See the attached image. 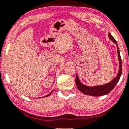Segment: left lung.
Listing matches in <instances>:
<instances>
[{
	"label": "left lung",
	"mask_w": 129,
	"mask_h": 129,
	"mask_svg": "<svg viewBox=\"0 0 129 129\" xmlns=\"http://www.w3.org/2000/svg\"><path fill=\"white\" fill-rule=\"evenodd\" d=\"M108 36L110 39L113 41L114 43H115L117 46V54L118 58H119V72L116 76L111 80L110 82L107 83L106 84H102V85H98L94 86H88L85 84H83L82 82L79 80L78 75L76 74V84L77 87L78 89L80 90L82 93L84 94L89 95L91 96H101L103 95H106L108 94L109 92L113 89V88L115 87L116 84L119 82L120 78L121 72H122V66H121V59L120 57V54L119 49L118 47L117 43L116 42V40L114 39L113 37L110 35V33H109Z\"/></svg>",
	"instance_id": "obj_1"
}]
</instances>
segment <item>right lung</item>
<instances>
[{"label": "right lung", "mask_w": 129, "mask_h": 129, "mask_svg": "<svg viewBox=\"0 0 129 129\" xmlns=\"http://www.w3.org/2000/svg\"><path fill=\"white\" fill-rule=\"evenodd\" d=\"M53 90H52V91H51V92L50 93H49V94H47V95H46V96H44V98H45V97H47V96H49V95H50V94H51V93H52V92H53Z\"/></svg>", "instance_id": "obj_1"}]
</instances>
